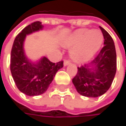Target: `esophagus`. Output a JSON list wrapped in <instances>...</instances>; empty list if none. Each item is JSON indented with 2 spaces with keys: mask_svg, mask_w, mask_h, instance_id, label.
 <instances>
[{
  "mask_svg": "<svg viewBox=\"0 0 126 126\" xmlns=\"http://www.w3.org/2000/svg\"><path fill=\"white\" fill-rule=\"evenodd\" d=\"M69 64H70V61L68 60V59H65L64 62V65L66 66V65H68Z\"/></svg>",
  "mask_w": 126,
  "mask_h": 126,
  "instance_id": "obj_1",
  "label": "esophagus"
}]
</instances>
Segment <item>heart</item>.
Here are the masks:
<instances>
[{"label":"heart","instance_id":"obj_1","mask_svg":"<svg viewBox=\"0 0 126 126\" xmlns=\"http://www.w3.org/2000/svg\"><path fill=\"white\" fill-rule=\"evenodd\" d=\"M103 34L100 30L87 29H78L63 42V45L70 47V55L76 62H84L93 57L103 42Z\"/></svg>","mask_w":126,"mask_h":126}]
</instances>
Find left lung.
<instances>
[{"mask_svg": "<svg viewBox=\"0 0 126 126\" xmlns=\"http://www.w3.org/2000/svg\"><path fill=\"white\" fill-rule=\"evenodd\" d=\"M104 38V46L90 64L78 67L73 83L80 94L96 97L110 88L117 70V55L113 39L100 26Z\"/></svg>", "mask_w": 126, "mask_h": 126, "instance_id": "left-lung-1", "label": "left lung"}]
</instances>
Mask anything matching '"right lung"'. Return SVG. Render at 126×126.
<instances>
[{
  "instance_id": "right-lung-1",
  "label": "right lung",
  "mask_w": 126,
  "mask_h": 126,
  "mask_svg": "<svg viewBox=\"0 0 126 126\" xmlns=\"http://www.w3.org/2000/svg\"><path fill=\"white\" fill-rule=\"evenodd\" d=\"M42 28L39 21L26 26L17 35L11 51L10 70L15 83L20 92L29 96L45 93L57 71L63 67V61L53 63L44 56L35 64L26 56L23 42L26 35Z\"/></svg>"
}]
</instances>
